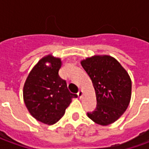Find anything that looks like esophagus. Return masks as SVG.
I'll return each mask as SVG.
<instances>
[{
	"label": "esophagus",
	"instance_id": "obj_1",
	"mask_svg": "<svg viewBox=\"0 0 149 149\" xmlns=\"http://www.w3.org/2000/svg\"><path fill=\"white\" fill-rule=\"evenodd\" d=\"M77 95H78V97H80V98H81L82 95H83V91H82V90L79 91V92L77 93Z\"/></svg>",
	"mask_w": 149,
	"mask_h": 149
}]
</instances>
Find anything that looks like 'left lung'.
<instances>
[{
	"mask_svg": "<svg viewBox=\"0 0 149 149\" xmlns=\"http://www.w3.org/2000/svg\"><path fill=\"white\" fill-rule=\"evenodd\" d=\"M95 88L97 108L88 116L98 125L115 122L127 109L131 99L129 75L115 58L94 56L81 61Z\"/></svg>",
	"mask_w": 149,
	"mask_h": 149,
	"instance_id": "left-lung-1",
	"label": "left lung"
}]
</instances>
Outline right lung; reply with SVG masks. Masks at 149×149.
<instances>
[{
  "label": "right lung",
  "mask_w": 149,
  "mask_h": 149,
  "mask_svg": "<svg viewBox=\"0 0 149 149\" xmlns=\"http://www.w3.org/2000/svg\"><path fill=\"white\" fill-rule=\"evenodd\" d=\"M49 65H47V63ZM61 61L51 55L40 60L31 70L24 83L23 97L29 112L46 125H53L65 114L72 98L67 84L59 76Z\"/></svg>",
  "instance_id": "add662e5"
}]
</instances>
